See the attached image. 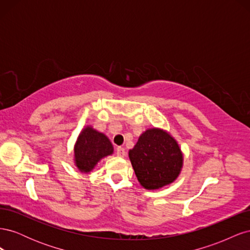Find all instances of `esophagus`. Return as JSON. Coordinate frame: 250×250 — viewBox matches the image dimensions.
<instances>
[{
    "label": "esophagus",
    "mask_w": 250,
    "mask_h": 250,
    "mask_svg": "<svg viewBox=\"0 0 250 250\" xmlns=\"http://www.w3.org/2000/svg\"><path fill=\"white\" fill-rule=\"evenodd\" d=\"M116 153L118 156L123 157V156H125V149L123 147H118L116 149Z\"/></svg>",
    "instance_id": "obj_1"
}]
</instances>
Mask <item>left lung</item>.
Returning a JSON list of instances; mask_svg holds the SVG:
<instances>
[{
    "mask_svg": "<svg viewBox=\"0 0 250 250\" xmlns=\"http://www.w3.org/2000/svg\"><path fill=\"white\" fill-rule=\"evenodd\" d=\"M129 158L140 184L148 190L173 183L178 176L183 154L169 133L148 129L129 151Z\"/></svg>",
    "mask_w": 250,
    "mask_h": 250,
    "instance_id": "obj_1",
    "label": "left lung"
}]
</instances>
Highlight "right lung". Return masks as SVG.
I'll use <instances>...</instances> for the list:
<instances>
[{
    "mask_svg": "<svg viewBox=\"0 0 250 250\" xmlns=\"http://www.w3.org/2000/svg\"><path fill=\"white\" fill-rule=\"evenodd\" d=\"M113 148L103 133L87 127L83 130L75 146L77 167L83 172H89L102 157L112 153Z\"/></svg>",
    "mask_w": 250,
    "mask_h": 250,
    "instance_id": "obj_1",
    "label": "right lung"
}]
</instances>
